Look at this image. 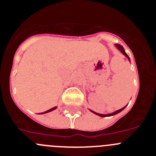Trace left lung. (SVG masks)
I'll list each match as a JSON object with an SVG mask.
<instances>
[{
    "instance_id": "obj_1",
    "label": "left lung",
    "mask_w": 156,
    "mask_h": 156,
    "mask_svg": "<svg viewBox=\"0 0 156 156\" xmlns=\"http://www.w3.org/2000/svg\"><path fill=\"white\" fill-rule=\"evenodd\" d=\"M115 46H116L117 48H118V49H119V50L120 51L122 52V53L123 54V55H124L126 56V57L127 58L129 59V56H128V55H127V54H126V52H125V51H124V49H123V48H122V46H121L120 44H115ZM125 107H126V106H125ZM125 107H123V108H121V109H119V110H117V111L114 112L113 113H111V114H107V115H103V114H99V113H97V112H95L92 111V110H90V111H91L92 112H93V113H94V114H96V115H99V116H101V117L112 116V115H115V114H117V113H119V112H120L121 111H122V110L124 109V108H125Z\"/></svg>"
}]
</instances>
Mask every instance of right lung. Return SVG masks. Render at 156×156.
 Returning a JSON list of instances; mask_svg holds the SVG:
<instances>
[{
	"label": "right lung",
	"instance_id": "add662e5",
	"mask_svg": "<svg viewBox=\"0 0 156 156\" xmlns=\"http://www.w3.org/2000/svg\"><path fill=\"white\" fill-rule=\"evenodd\" d=\"M56 108V107H54V108H51V109H49V110H48V111H46V112H42V113H41V114H44V113H47V112H51V111H53V110H55Z\"/></svg>",
	"mask_w": 156,
	"mask_h": 156
}]
</instances>
